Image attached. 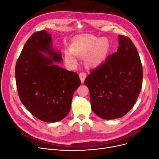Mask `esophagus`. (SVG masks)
I'll list each match as a JSON object with an SVG mask.
<instances>
[{"label": "esophagus", "instance_id": "34e87169", "mask_svg": "<svg viewBox=\"0 0 159 159\" xmlns=\"http://www.w3.org/2000/svg\"><path fill=\"white\" fill-rule=\"evenodd\" d=\"M79 76H80V80H81V83H84V81L86 78V74L84 73V72H81V73H80L79 74Z\"/></svg>", "mask_w": 159, "mask_h": 159}]
</instances>
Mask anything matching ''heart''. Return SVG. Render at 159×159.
Masks as SVG:
<instances>
[{"label":"heart","mask_w":159,"mask_h":159,"mask_svg":"<svg viewBox=\"0 0 159 159\" xmlns=\"http://www.w3.org/2000/svg\"><path fill=\"white\" fill-rule=\"evenodd\" d=\"M110 49L111 44L107 38L83 35L75 38L71 42L70 50L65 51L64 59L70 66H74L78 63L76 56L81 57L85 56V66L95 68L107 59Z\"/></svg>","instance_id":"heart-1"}]
</instances>
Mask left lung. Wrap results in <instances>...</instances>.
Instances as JSON below:
<instances>
[{"mask_svg":"<svg viewBox=\"0 0 159 159\" xmlns=\"http://www.w3.org/2000/svg\"><path fill=\"white\" fill-rule=\"evenodd\" d=\"M117 51L85 78L93 111L103 119L123 117L133 107L142 87L143 67L129 38L119 35Z\"/></svg>","mask_w":159,"mask_h":159,"instance_id":"8db88e82","label":"left lung"}]
</instances>
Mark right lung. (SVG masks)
<instances>
[{"label":"right lung","mask_w":159,"mask_h":159,"mask_svg":"<svg viewBox=\"0 0 159 159\" xmlns=\"http://www.w3.org/2000/svg\"><path fill=\"white\" fill-rule=\"evenodd\" d=\"M61 61V52L53 48L51 34L45 30L29 38L16 61L19 98L34 116L42 121L54 123L66 117L74 91L81 84L78 74L55 64Z\"/></svg>","instance_id":"right-lung-1"}]
</instances>
